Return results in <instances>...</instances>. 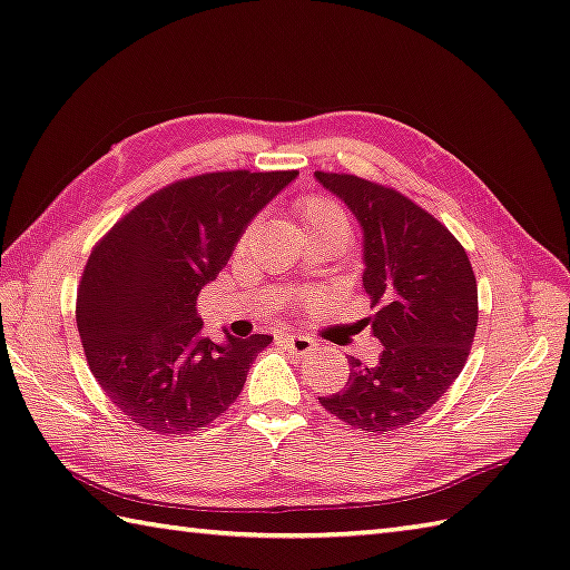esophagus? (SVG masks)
<instances>
[{"instance_id": "obj_1", "label": "esophagus", "mask_w": 570, "mask_h": 570, "mask_svg": "<svg viewBox=\"0 0 570 570\" xmlns=\"http://www.w3.org/2000/svg\"><path fill=\"white\" fill-rule=\"evenodd\" d=\"M283 345L293 354H307L315 350L317 342L307 335H283Z\"/></svg>"}]
</instances>
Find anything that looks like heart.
<instances>
[{
	"label": "heart",
	"instance_id": "heart-1",
	"mask_svg": "<svg viewBox=\"0 0 570 570\" xmlns=\"http://www.w3.org/2000/svg\"><path fill=\"white\" fill-rule=\"evenodd\" d=\"M299 218H303L305 228H317V225L330 223L347 225L345 210H342L335 200L325 196H309L299 203Z\"/></svg>",
	"mask_w": 570,
	"mask_h": 570
}]
</instances>
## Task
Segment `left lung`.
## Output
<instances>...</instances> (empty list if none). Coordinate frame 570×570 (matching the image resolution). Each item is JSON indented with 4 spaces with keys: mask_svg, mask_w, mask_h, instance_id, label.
<instances>
[{
    "mask_svg": "<svg viewBox=\"0 0 570 570\" xmlns=\"http://www.w3.org/2000/svg\"><path fill=\"white\" fill-rule=\"evenodd\" d=\"M315 178L362 225L367 322L382 342L374 364L347 357L345 390L320 404L360 432L390 434L442 400L464 370L479 322L476 277L446 225L400 190L350 174Z\"/></svg>",
    "mask_w": 570,
    "mask_h": 570,
    "instance_id": "8db88e82",
    "label": "left lung"
}]
</instances>
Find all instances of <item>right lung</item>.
Returning a JSON list of instances; mask_svg holds the SVG:
<instances>
[{
    "label": "right lung",
    "instance_id": "right-lung-1",
    "mask_svg": "<svg viewBox=\"0 0 570 570\" xmlns=\"http://www.w3.org/2000/svg\"><path fill=\"white\" fill-rule=\"evenodd\" d=\"M297 170H218L138 203L94 245L77 289L89 370L144 432H200L228 406L271 335H203L198 295L228 265L248 223Z\"/></svg>",
    "mask_w": 570,
    "mask_h": 570
}]
</instances>
